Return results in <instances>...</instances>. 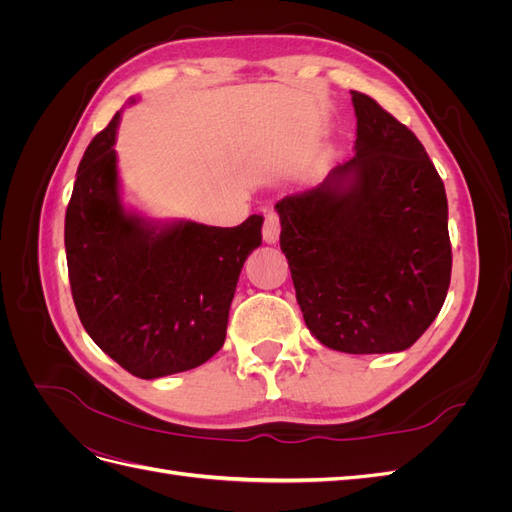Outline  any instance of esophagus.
I'll return each mask as SVG.
<instances>
[{"label":"esophagus","instance_id":"esophagus-1","mask_svg":"<svg viewBox=\"0 0 512 512\" xmlns=\"http://www.w3.org/2000/svg\"><path fill=\"white\" fill-rule=\"evenodd\" d=\"M280 218H277V213L269 211L265 215V226H262V237H265L267 243H277V239H280Z\"/></svg>","mask_w":512,"mask_h":512}]
</instances>
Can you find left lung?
<instances>
[{"label":"left lung","instance_id":"obj_1","mask_svg":"<svg viewBox=\"0 0 512 512\" xmlns=\"http://www.w3.org/2000/svg\"><path fill=\"white\" fill-rule=\"evenodd\" d=\"M350 94L354 158L277 200L280 247L320 344L401 352L429 329L451 284L446 192L414 132L374 98Z\"/></svg>","mask_w":512,"mask_h":512}]
</instances>
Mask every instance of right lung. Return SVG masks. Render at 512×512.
Returning <instances> with one entry per match:
<instances>
[{"label": "right lung", "mask_w": 512, "mask_h": 512, "mask_svg": "<svg viewBox=\"0 0 512 512\" xmlns=\"http://www.w3.org/2000/svg\"><path fill=\"white\" fill-rule=\"evenodd\" d=\"M119 119L96 134L76 170L68 275L89 337L132 376L153 380L203 365L224 346L243 262L262 243V215L220 228L162 224L123 207Z\"/></svg>", "instance_id": "1"}]
</instances>
